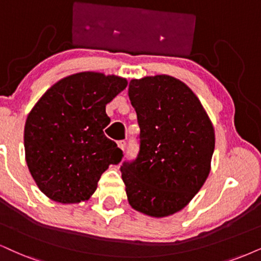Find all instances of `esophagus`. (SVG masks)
Returning <instances> with one entry per match:
<instances>
[{
  "instance_id": "obj_1",
  "label": "esophagus",
  "mask_w": 261,
  "mask_h": 261,
  "mask_svg": "<svg viewBox=\"0 0 261 261\" xmlns=\"http://www.w3.org/2000/svg\"><path fill=\"white\" fill-rule=\"evenodd\" d=\"M117 146L120 147V149H121L122 151H124V147H125V141H124V140L118 141V143H117Z\"/></svg>"
}]
</instances>
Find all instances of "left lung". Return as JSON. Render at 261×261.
Here are the masks:
<instances>
[{"mask_svg":"<svg viewBox=\"0 0 261 261\" xmlns=\"http://www.w3.org/2000/svg\"><path fill=\"white\" fill-rule=\"evenodd\" d=\"M140 127V150L121 167L130 207L152 218L181 211L211 172L214 127L184 82L168 75L132 80L128 88Z\"/></svg>","mask_w":261,"mask_h":261,"instance_id":"left-lung-1","label":"left lung"}]
</instances>
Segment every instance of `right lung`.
<instances>
[{
    "label": "right lung",
    "instance_id": "right-lung-1",
    "mask_svg": "<svg viewBox=\"0 0 261 261\" xmlns=\"http://www.w3.org/2000/svg\"><path fill=\"white\" fill-rule=\"evenodd\" d=\"M123 77L85 71L58 81L29 112L25 160L38 189L59 203H80L94 194L102 173L122 160L105 137L109 104L127 87Z\"/></svg>",
    "mask_w": 261,
    "mask_h": 261
}]
</instances>
